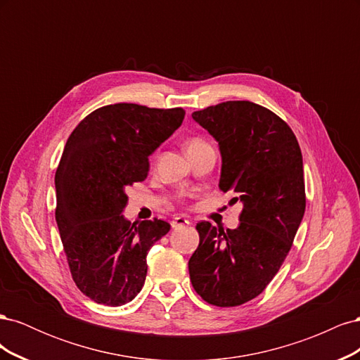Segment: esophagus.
Listing matches in <instances>:
<instances>
[{"mask_svg":"<svg viewBox=\"0 0 360 360\" xmlns=\"http://www.w3.org/2000/svg\"><path fill=\"white\" fill-rule=\"evenodd\" d=\"M189 224H191L189 219H186V217H183V216L172 217V221H171V226L174 228V230H177V228H181V226L189 225Z\"/></svg>","mask_w":360,"mask_h":360,"instance_id":"esophagus-1","label":"esophagus"}]
</instances>
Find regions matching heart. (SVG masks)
Returning a JSON list of instances; mask_svg holds the SVG:
<instances>
[{
	"label": "heart",
	"mask_w": 360,
	"mask_h": 360,
	"mask_svg": "<svg viewBox=\"0 0 360 360\" xmlns=\"http://www.w3.org/2000/svg\"><path fill=\"white\" fill-rule=\"evenodd\" d=\"M204 141L202 139H200V138H192V139H189V143H188V150L189 148H193V147H197V146H200V144H202Z\"/></svg>",
	"instance_id": "b5f03b06"
}]
</instances>
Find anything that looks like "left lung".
Instances as JSON below:
<instances>
[{
	"label": "left lung",
	"mask_w": 360,
	"mask_h": 360,
	"mask_svg": "<svg viewBox=\"0 0 360 360\" xmlns=\"http://www.w3.org/2000/svg\"><path fill=\"white\" fill-rule=\"evenodd\" d=\"M219 143V188L240 201L236 230L197 224L192 287L214 307L255 299L278 274L307 207L302 151L291 127L267 108L230 101L192 114Z\"/></svg>",
	"instance_id": "obj_1"
}]
</instances>
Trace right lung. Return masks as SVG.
Returning a JSON list of instances; mask_svg holds the SVG:
<instances>
[{
    "label": "right lung",
    "mask_w": 360,
    "mask_h": 360,
    "mask_svg": "<svg viewBox=\"0 0 360 360\" xmlns=\"http://www.w3.org/2000/svg\"><path fill=\"white\" fill-rule=\"evenodd\" d=\"M183 118V108L106 105L68 139L56 172V219L75 284L96 303L122 307L144 285L148 250L171 225L126 221V189L147 179L148 156Z\"/></svg>",
    "instance_id": "add662e5"
}]
</instances>
